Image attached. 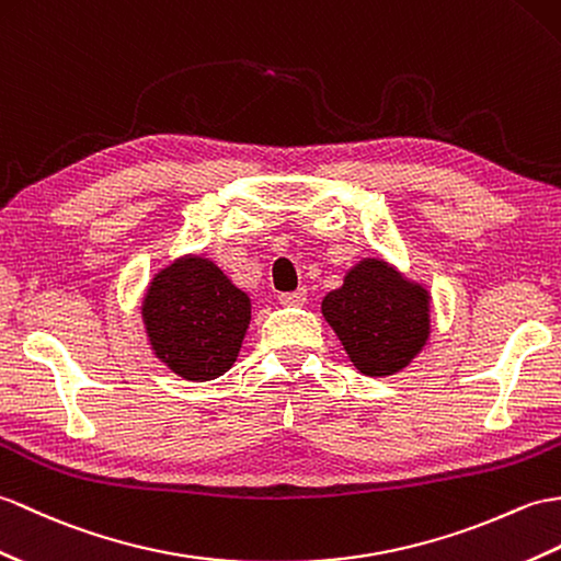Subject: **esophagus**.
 <instances>
[{"instance_id":"34e87169","label":"esophagus","mask_w":561,"mask_h":561,"mask_svg":"<svg viewBox=\"0 0 561 561\" xmlns=\"http://www.w3.org/2000/svg\"><path fill=\"white\" fill-rule=\"evenodd\" d=\"M308 301V291L306 289H296L291 294H279V304L282 306H304Z\"/></svg>"}]
</instances>
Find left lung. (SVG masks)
Masks as SVG:
<instances>
[{
  "instance_id": "1",
  "label": "left lung",
  "mask_w": 561,
  "mask_h": 561,
  "mask_svg": "<svg viewBox=\"0 0 561 561\" xmlns=\"http://www.w3.org/2000/svg\"><path fill=\"white\" fill-rule=\"evenodd\" d=\"M322 318L354 363L368 377L407 370L430 342L433 294L427 284L380 255L360 257L320 304Z\"/></svg>"
}]
</instances>
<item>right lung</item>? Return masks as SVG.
Returning a JSON list of instances; mask_svg holds the SVG:
<instances>
[{
    "instance_id": "1",
    "label": "right lung",
    "mask_w": 561,
    "mask_h": 561,
    "mask_svg": "<svg viewBox=\"0 0 561 561\" xmlns=\"http://www.w3.org/2000/svg\"><path fill=\"white\" fill-rule=\"evenodd\" d=\"M251 310V296L215 260L186 253L154 272L140 320L162 366L188 382H210L237 363Z\"/></svg>"
}]
</instances>
